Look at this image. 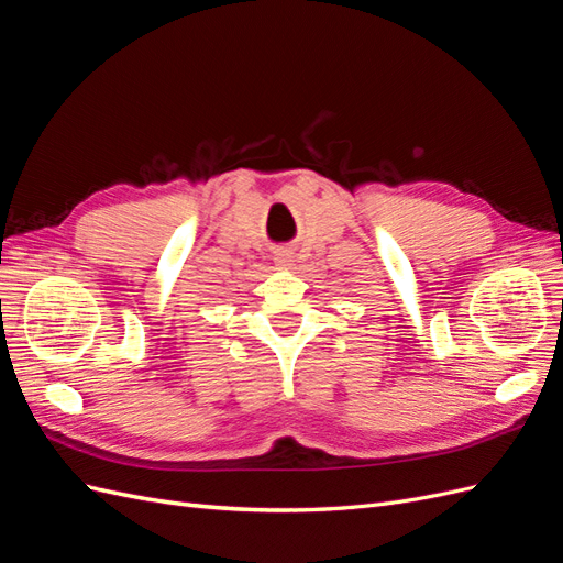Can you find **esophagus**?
Returning <instances> with one entry per match:
<instances>
[{
	"label": "esophagus",
	"instance_id": "esophagus-1",
	"mask_svg": "<svg viewBox=\"0 0 563 563\" xmlns=\"http://www.w3.org/2000/svg\"><path fill=\"white\" fill-rule=\"evenodd\" d=\"M275 265L279 267V269H296V265L300 263L298 261V251L294 249V246H279L277 251H275Z\"/></svg>",
	"mask_w": 563,
	"mask_h": 563
}]
</instances>
